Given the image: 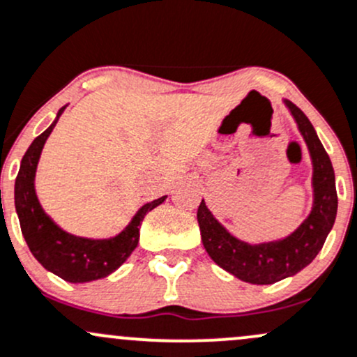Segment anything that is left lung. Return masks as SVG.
<instances>
[{"label": "left lung", "instance_id": "1", "mask_svg": "<svg viewBox=\"0 0 357 357\" xmlns=\"http://www.w3.org/2000/svg\"><path fill=\"white\" fill-rule=\"evenodd\" d=\"M284 104L298 123L313 162V208L305 222L279 241L248 245L226 231L204 200L197 212L202 241L210 258L238 279L258 286L279 282L310 265L320 253L337 215L335 174L328 153L305 112L291 100Z\"/></svg>", "mask_w": 357, "mask_h": 357}]
</instances>
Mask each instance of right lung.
I'll return each mask as SVG.
<instances>
[{"mask_svg": "<svg viewBox=\"0 0 357 357\" xmlns=\"http://www.w3.org/2000/svg\"><path fill=\"white\" fill-rule=\"evenodd\" d=\"M65 107L58 111V116L50 128L30 144L22 159L20 171L15 181V208L30 253L44 268L61 277L66 282H92V280L104 279L125 264L131 251L138 245L140 224L144 217L150 210L162 204L166 197L145 204L135 213L128 226L109 239L80 238L56 226L37 200L33 179H36L37 162L44 144Z\"/></svg>", "mask_w": 357, "mask_h": 357, "instance_id": "add662e5", "label": "right lung"}]
</instances>
